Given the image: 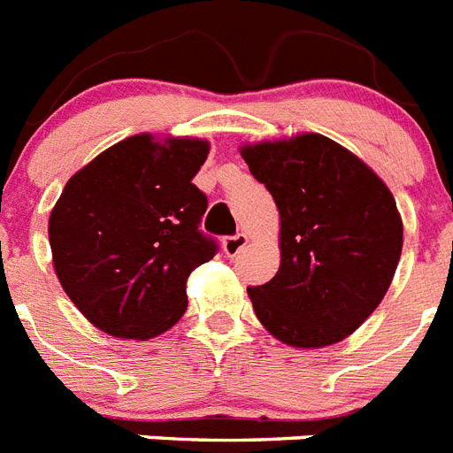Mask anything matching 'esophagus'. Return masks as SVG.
I'll use <instances>...</instances> for the list:
<instances>
[{"instance_id": "obj_1", "label": "esophagus", "mask_w": 453, "mask_h": 453, "mask_svg": "<svg viewBox=\"0 0 453 453\" xmlns=\"http://www.w3.org/2000/svg\"><path fill=\"white\" fill-rule=\"evenodd\" d=\"M247 245V235L245 234H235V235H229V238L222 240V251L229 258H234V256H238L240 251L245 250Z\"/></svg>"}]
</instances>
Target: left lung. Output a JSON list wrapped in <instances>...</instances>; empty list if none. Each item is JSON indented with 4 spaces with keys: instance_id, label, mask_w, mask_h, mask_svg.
I'll use <instances>...</instances> for the list:
<instances>
[{
    "instance_id": "8db88e82",
    "label": "left lung",
    "mask_w": 453,
    "mask_h": 453,
    "mask_svg": "<svg viewBox=\"0 0 453 453\" xmlns=\"http://www.w3.org/2000/svg\"><path fill=\"white\" fill-rule=\"evenodd\" d=\"M281 218V265L247 288L256 318L286 345L319 349L354 334L386 297L403 245L397 203L376 172L326 135L242 145Z\"/></svg>"
}]
</instances>
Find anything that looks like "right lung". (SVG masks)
<instances>
[{
  "instance_id": "add662e5",
  "label": "right lung",
  "mask_w": 453,
  "mask_h": 453,
  "mask_svg": "<svg viewBox=\"0 0 453 453\" xmlns=\"http://www.w3.org/2000/svg\"><path fill=\"white\" fill-rule=\"evenodd\" d=\"M208 150L199 138L131 135L63 188L47 229L51 261L104 334L150 340L186 313L188 276L218 251L199 231L208 199L192 183Z\"/></svg>"
}]
</instances>
